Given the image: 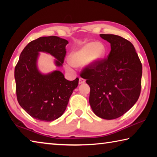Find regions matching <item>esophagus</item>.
<instances>
[{
	"label": "esophagus",
	"instance_id": "obj_1",
	"mask_svg": "<svg viewBox=\"0 0 157 157\" xmlns=\"http://www.w3.org/2000/svg\"><path fill=\"white\" fill-rule=\"evenodd\" d=\"M85 82H86V80H85V79H83V78H80L79 79V84H84Z\"/></svg>",
	"mask_w": 157,
	"mask_h": 157
}]
</instances>
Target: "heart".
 Returning <instances> with one entry per match:
<instances>
[{
  "label": "heart",
  "mask_w": 157,
  "mask_h": 157,
  "mask_svg": "<svg viewBox=\"0 0 157 157\" xmlns=\"http://www.w3.org/2000/svg\"><path fill=\"white\" fill-rule=\"evenodd\" d=\"M106 52L107 47L102 42H86L71 53L68 57L69 63L65 65V68L71 71L73 66L94 65L103 59Z\"/></svg>",
  "instance_id": "b5f03b06"
}]
</instances>
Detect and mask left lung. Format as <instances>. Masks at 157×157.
Returning a JSON list of instances; mask_svg holds the SVG:
<instances>
[{
    "mask_svg": "<svg viewBox=\"0 0 157 157\" xmlns=\"http://www.w3.org/2000/svg\"><path fill=\"white\" fill-rule=\"evenodd\" d=\"M109 42L107 59L85 68L82 78L90 86L89 104L106 120L123 116L137 102L141 89L142 64L131 42L115 34H100Z\"/></svg>",
    "mask_w": 157,
    "mask_h": 157,
    "instance_id": "8db88e82",
    "label": "left lung"
}]
</instances>
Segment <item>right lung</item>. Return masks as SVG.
Segmentation results:
<instances>
[{"instance_id":"obj_1","label":"right lung","mask_w":157,"mask_h":157,"mask_svg":"<svg viewBox=\"0 0 157 157\" xmlns=\"http://www.w3.org/2000/svg\"><path fill=\"white\" fill-rule=\"evenodd\" d=\"M68 41L56 36H42L30 42L21 52L15 67L16 91L19 105L36 120L50 122L62 115L79 79L68 81L59 71L43 74L37 67L39 52L54 57L62 66Z\"/></svg>"}]
</instances>
